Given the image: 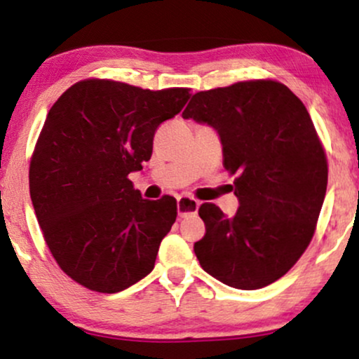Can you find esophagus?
I'll return each mask as SVG.
<instances>
[{
  "mask_svg": "<svg viewBox=\"0 0 359 359\" xmlns=\"http://www.w3.org/2000/svg\"><path fill=\"white\" fill-rule=\"evenodd\" d=\"M199 209V201L192 199V197H179L177 199V212L180 217L189 216V214H196Z\"/></svg>",
  "mask_w": 359,
  "mask_h": 359,
  "instance_id": "obj_1",
  "label": "esophagus"
}]
</instances>
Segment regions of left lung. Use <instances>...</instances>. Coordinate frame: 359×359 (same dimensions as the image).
Masks as SVG:
<instances>
[{
	"instance_id": "1",
	"label": "left lung",
	"mask_w": 359,
	"mask_h": 359,
	"mask_svg": "<svg viewBox=\"0 0 359 359\" xmlns=\"http://www.w3.org/2000/svg\"><path fill=\"white\" fill-rule=\"evenodd\" d=\"M217 131L240 208L228 217L203 204L201 266L240 290L287 273L314 236L327 187V160L306 106L287 86L245 81L194 94L182 113Z\"/></svg>"
}]
</instances>
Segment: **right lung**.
<instances>
[{
	"mask_svg": "<svg viewBox=\"0 0 359 359\" xmlns=\"http://www.w3.org/2000/svg\"><path fill=\"white\" fill-rule=\"evenodd\" d=\"M191 94L89 79L45 119L30 162V197L48 250L72 280L114 294L147 277L177 217L174 197L143 199L128 179L150 160L160 123Z\"/></svg>",
	"mask_w": 359,
	"mask_h": 359,
	"instance_id": "right-lung-1",
	"label": "right lung"
}]
</instances>
